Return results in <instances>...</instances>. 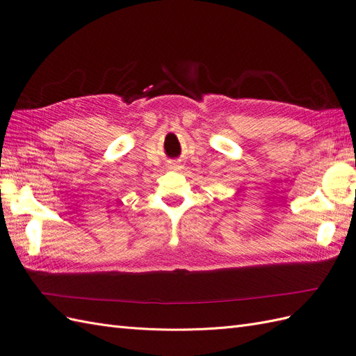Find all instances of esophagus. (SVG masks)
Returning <instances> with one entry per match:
<instances>
[{
  "mask_svg": "<svg viewBox=\"0 0 356 356\" xmlns=\"http://www.w3.org/2000/svg\"><path fill=\"white\" fill-rule=\"evenodd\" d=\"M172 169H175V170H177V169H179V165L174 163V165H172Z\"/></svg>",
  "mask_w": 356,
  "mask_h": 356,
  "instance_id": "esophagus-1",
  "label": "esophagus"
}]
</instances>
